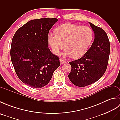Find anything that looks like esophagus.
I'll list each match as a JSON object with an SVG mask.
<instances>
[{
	"mask_svg": "<svg viewBox=\"0 0 120 120\" xmlns=\"http://www.w3.org/2000/svg\"><path fill=\"white\" fill-rule=\"evenodd\" d=\"M60 61H61V63L62 64H64V63H66L65 60H63V59H61V60H60Z\"/></svg>",
	"mask_w": 120,
	"mask_h": 120,
	"instance_id": "obj_1",
	"label": "esophagus"
}]
</instances>
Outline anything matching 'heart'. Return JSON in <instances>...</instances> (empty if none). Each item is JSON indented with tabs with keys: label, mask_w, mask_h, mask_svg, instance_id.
Returning <instances> with one entry per match:
<instances>
[{
	"label": "heart",
	"mask_w": 120,
	"mask_h": 120,
	"mask_svg": "<svg viewBox=\"0 0 120 120\" xmlns=\"http://www.w3.org/2000/svg\"><path fill=\"white\" fill-rule=\"evenodd\" d=\"M57 33L48 36V43L52 52L56 55L65 46L64 56L78 59L85 54L93 39V32L87 26L65 24L59 26Z\"/></svg>",
	"instance_id": "1"
}]
</instances>
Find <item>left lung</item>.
Listing matches in <instances>:
<instances>
[{"label":"left lung","instance_id":"8db88e82","mask_svg":"<svg viewBox=\"0 0 120 120\" xmlns=\"http://www.w3.org/2000/svg\"><path fill=\"white\" fill-rule=\"evenodd\" d=\"M94 32L91 47L82 57L70 62L72 70L68 75L74 85L84 87L98 80L106 72L110 54V42L104 30L89 22Z\"/></svg>","mask_w":120,"mask_h":120}]
</instances>
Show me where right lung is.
Masks as SVG:
<instances>
[{
    "instance_id": "right-lung-1",
    "label": "right lung",
    "mask_w": 120,
    "mask_h": 120,
    "mask_svg": "<svg viewBox=\"0 0 120 120\" xmlns=\"http://www.w3.org/2000/svg\"><path fill=\"white\" fill-rule=\"evenodd\" d=\"M57 21L56 18L31 20L19 28L12 39L10 55L15 71L31 87L46 85L60 65L59 58L48 47V33Z\"/></svg>"
}]
</instances>
